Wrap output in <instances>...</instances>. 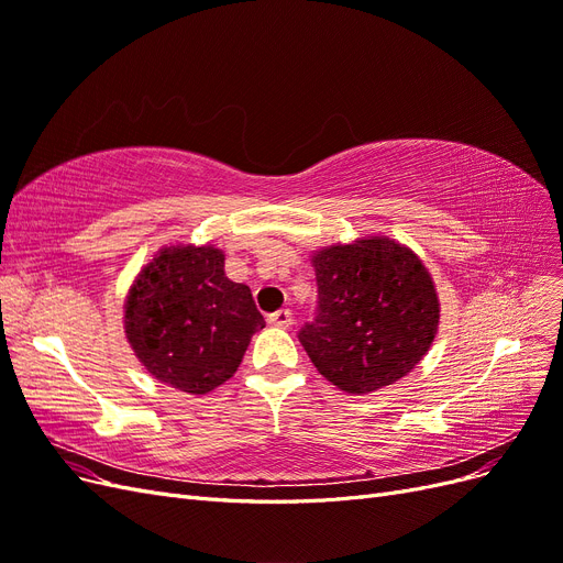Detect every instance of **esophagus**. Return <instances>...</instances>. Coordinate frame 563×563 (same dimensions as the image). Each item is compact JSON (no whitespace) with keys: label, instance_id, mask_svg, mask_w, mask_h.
Returning <instances> with one entry per match:
<instances>
[{"label":"esophagus","instance_id":"1","mask_svg":"<svg viewBox=\"0 0 563 563\" xmlns=\"http://www.w3.org/2000/svg\"><path fill=\"white\" fill-rule=\"evenodd\" d=\"M267 321L272 323V327H277V329H288L294 323V312L291 310H277V312H272L267 317Z\"/></svg>","mask_w":563,"mask_h":563}]
</instances>
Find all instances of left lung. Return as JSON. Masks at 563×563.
Listing matches in <instances>:
<instances>
[{"label": "left lung", "instance_id": "1", "mask_svg": "<svg viewBox=\"0 0 563 563\" xmlns=\"http://www.w3.org/2000/svg\"><path fill=\"white\" fill-rule=\"evenodd\" d=\"M317 310L298 331L323 378L366 395L404 378L430 350L439 300L413 251L373 236L314 253Z\"/></svg>", "mask_w": 563, "mask_h": 563}]
</instances>
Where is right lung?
<instances>
[{"instance_id":"add662e5","label":"right lung","mask_w":563,"mask_h":563,"mask_svg":"<svg viewBox=\"0 0 563 563\" xmlns=\"http://www.w3.org/2000/svg\"><path fill=\"white\" fill-rule=\"evenodd\" d=\"M213 246L164 249L126 298V338L157 380L190 395L223 385L265 319Z\"/></svg>"}]
</instances>
